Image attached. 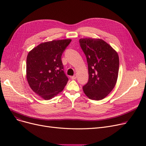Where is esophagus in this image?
Returning a JSON list of instances; mask_svg holds the SVG:
<instances>
[{"label": "esophagus", "instance_id": "obj_1", "mask_svg": "<svg viewBox=\"0 0 146 146\" xmlns=\"http://www.w3.org/2000/svg\"><path fill=\"white\" fill-rule=\"evenodd\" d=\"M77 77H78V76H77V74H74L73 76H72L71 77V78H72V79H76V78H77Z\"/></svg>", "mask_w": 146, "mask_h": 146}]
</instances>
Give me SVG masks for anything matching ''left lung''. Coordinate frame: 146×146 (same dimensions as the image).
<instances>
[{
    "instance_id": "1",
    "label": "left lung",
    "mask_w": 146,
    "mask_h": 146,
    "mask_svg": "<svg viewBox=\"0 0 146 146\" xmlns=\"http://www.w3.org/2000/svg\"><path fill=\"white\" fill-rule=\"evenodd\" d=\"M79 43L88 65L89 80L83 86V92L90 99L101 100L115 86L119 71L118 54L101 39L81 38Z\"/></svg>"
}]
</instances>
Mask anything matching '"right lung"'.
I'll use <instances>...</instances> for the list:
<instances>
[{"mask_svg":"<svg viewBox=\"0 0 146 146\" xmlns=\"http://www.w3.org/2000/svg\"><path fill=\"white\" fill-rule=\"evenodd\" d=\"M72 40L41 43L28 52L27 79L30 88L45 100L55 97L68 80L63 70L61 56Z\"/></svg>","mask_w":146,"mask_h":146,"instance_id":"right-lung-1","label":"right lung"}]
</instances>
